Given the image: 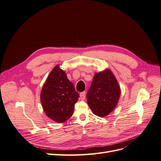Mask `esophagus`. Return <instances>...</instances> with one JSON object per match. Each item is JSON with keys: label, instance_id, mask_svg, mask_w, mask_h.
Listing matches in <instances>:
<instances>
[{"label": "esophagus", "instance_id": "obj_1", "mask_svg": "<svg viewBox=\"0 0 161 161\" xmlns=\"http://www.w3.org/2000/svg\"><path fill=\"white\" fill-rule=\"evenodd\" d=\"M85 97H86V92H82L80 94V98L81 100H85Z\"/></svg>", "mask_w": 161, "mask_h": 161}]
</instances>
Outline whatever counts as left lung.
<instances>
[{"label": "left lung", "instance_id": "obj_1", "mask_svg": "<svg viewBox=\"0 0 161 161\" xmlns=\"http://www.w3.org/2000/svg\"><path fill=\"white\" fill-rule=\"evenodd\" d=\"M120 86L109 69L95 73L86 94V101L93 113L105 117L118 104L120 96Z\"/></svg>", "mask_w": 161, "mask_h": 161}]
</instances>
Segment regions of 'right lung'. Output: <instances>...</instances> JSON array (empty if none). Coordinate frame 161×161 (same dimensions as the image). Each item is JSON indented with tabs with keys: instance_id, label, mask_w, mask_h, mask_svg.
<instances>
[{
	"instance_id": "obj_1",
	"label": "right lung",
	"mask_w": 161,
	"mask_h": 161,
	"mask_svg": "<svg viewBox=\"0 0 161 161\" xmlns=\"http://www.w3.org/2000/svg\"><path fill=\"white\" fill-rule=\"evenodd\" d=\"M79 95L68 79L66 72L56 66L43 85L40 99L43 111L48 118L63 123L72 115Z\"/></svg>"
}]
</instances>
